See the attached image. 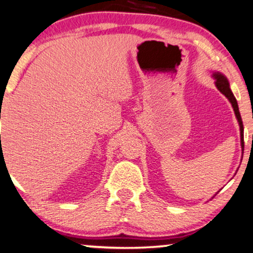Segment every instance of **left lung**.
<instances>
[{"instance_id":"8db88e82","label":"left lung","mask_w":253,"mask_h":253,"mask_svg":"<svg viewBox=\"0 0 253 253\" xmlns=\"http://www.w3.org/2000/svg\"><path fill=\"white\" fill-rule=\"evenodd\" d=\"M213 77L216 78V86L217 88L219 89L220 92H222L223 94L225 95L226 98L229 99L230 103H231L232 107H233V111H235V114L236 117H237V120L239 123V127H241V139H242V147L244 148V135H243V132H244V127H243V121H242V117H241V113H239V110H238V104H237V100H236L235 95L231 92V89H230V85H229V82L228 79L225 78L224 76L222 75V73H215Z\"/></svg>"}]
</instances>
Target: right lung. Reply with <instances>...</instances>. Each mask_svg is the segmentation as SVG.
<instances>
[{
    "label": "right lung",
    "instance_id": "right-lung-1",
    "mask_svg": "<svg viewBox=\"0 0 253 253\" xmlns=\"http://www.w3.org/2000/svg\"><path fill=\"white\" fill-rule=\"evenodd\" d=\"M1 147H2V146H1Z\"/></svg>",
    "mask_w": 253,
    "mask_h": 253
}]
</instances>
